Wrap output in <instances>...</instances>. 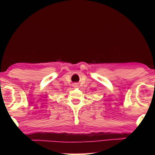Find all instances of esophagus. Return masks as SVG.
Here are the masks:
<instances>
[{"instance_id": "34e87169", "label": "esophagus", "mask_w": 155, "mask_h": 155, "mask_svg": "<svg viewBox=\"0 0 155 155\" xmlns=\"http://www.w3.org/2000/svg\"><path fill=\"white\" fill-rule=\"evenodd\" d=\"M74 85V87H77V86H78V83H74V85Z\"/></svg>"}]
</instances>
